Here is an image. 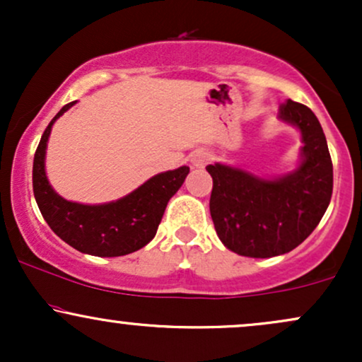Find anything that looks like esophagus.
<instances>
[{
    "label": "esophagus",
    "mask_w": 362,
    "mask_h": 362,
    "mask_svg": "<svg viewBox=\"0 0 362 362\" xmlns=\"http://www.w3.org/2000/svg\"><path fill=\"white\" fill-rule=\"evenodd\" d=\"M209 160H211L209 153L201 151V149H199V151H194L192 156H190V163H192L194 168H204Z\"/></svg>",
    "instance_id": "34e87169"
}]
</instances>
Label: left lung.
Instances as JSON below:
<instances>
[{"label": "left lung", "instance_id": "8db88e82", "mask_svg": "<svg viewBox=\"0 0 362 362\" xmlns=\"http://www.w3.org/2000/svg\"><path fill=\"white\" fill-rule=\"evenodd\" d=\"M281 122L301 134L300 161L293 172L260 177L233 165L214 163L209 211L216 233L228 250L252 259L284 255L305 242L325 214L334 187V168L317 115L288 100Z\"/></svg>", "mask_w": 362, "mask_h": 362}]
</instances>
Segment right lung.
<instances>
[{"label": "right lung", "mask_w": 362, "mask_h": 362, "mask_svg": "<svg viewBox=\"0 0 362 362\" xmlns=\"http://www.w3.org/2000/svg\"><path fill=\"white\" fill-rule=\"evenodd\" d=\"M74 103L57 112L37 146L32 173L37 206L54 233L78 252L95 257L127 255L155 238L168 201L184 184L189 167L158 173L124 197L103 204H81L61 197L45 173V149L54 122Z\"/></svg>", "instance_id": "add662e5"}]
</instances>
